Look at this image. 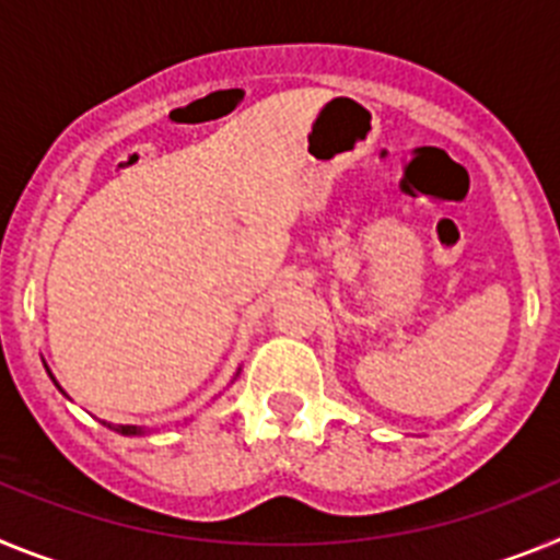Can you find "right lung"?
<instances>
[{"instance_id":"right-lung-1","label":"right lung","mask_w":560,"mask_h":560,"mask_svg":"<svg viewBox=\"0 0 560 560\" xmlns=\"http://www.w3.org/2000/svg\"><path fill=\"white\" fill-rule=\"evenodd\" d=\"M115 431H120V434H140V428H135V425H120V428H115Z\"/></svg>"}]
</instances>
